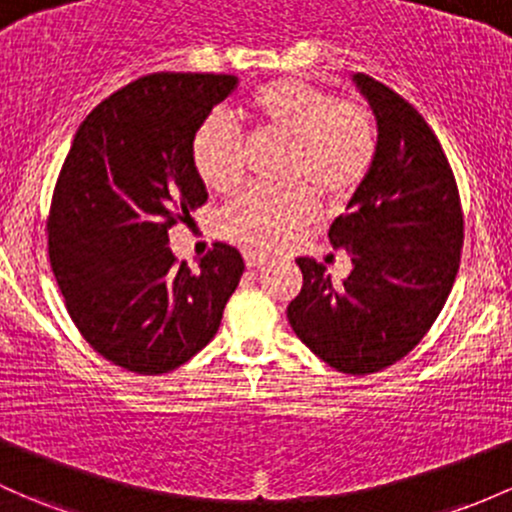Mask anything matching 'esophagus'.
<instances>
[{"instance_id": "obj_1", "label": "esophagus", "mask_w": 512, "mask_h": 512, "mask_svg": "<svg viewBox=\"0 0 512 512\" xmlns=\"http://www.w3.org/2000/svg\"><path fill=\"white\" fill-rule=\"evenodd\" d=\"M242 260H245V267H247V270H260V267L265 265V262H267V257H265V255H260V252L247 250V252H242Z\"/></svg>"}]
</instances>
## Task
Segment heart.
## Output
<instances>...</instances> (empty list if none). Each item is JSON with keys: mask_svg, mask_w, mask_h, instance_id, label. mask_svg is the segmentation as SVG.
Wrapping results in <instances>:
<instances>
[{"mask_svg": "<svg viewBox=\"0 0 512 512\" xmlns=\"http://www.w3.org/2000/svg\"><path fill=\"white\" fill-rule=\"evenodd\" d=\"M245 117L260 139L287 144L284 193L250 191L225 211L223 228L245 245L274 247L294 240L314 218V201H348L368 176L378 152V127L368 107L338 100L306 80H274L252 93ZM191 159L198 179L215 193H228L242 181L245 144L223 115L196 129Z\"/></svg>", "mask_w": 512, "mask_h": 512, "instance_id": "1", "label": "heart"}]
</instances>
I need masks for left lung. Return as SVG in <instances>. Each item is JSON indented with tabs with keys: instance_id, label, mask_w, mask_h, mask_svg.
Wrapping results in <instances>:
<instances>
[{
	"instance_id": "left-lung-1",
	"label": "left lung",
	"mask_w": 512,
	"mask_h": 512,
	"mask_svg": "<svg viewBox=\"0 0 512 512\" xmlns=\"http://www.w3.org/2000/svg\"><path fill=\"white\" fill-rule=\"evenodd\" d=\"M353 83L378 120L373 166L328 230L353 270L333 284L324 265L299 257L304 284L287 319L338 373L368 375L405 358L437 321L459 272L464 218L424 117L370 75L355 73Z\"/></svg>"
}]
</instances>
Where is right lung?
Here are the masks:
<instances>
[{"label":"right lung","instance_id":"obj_1","mask_svg":"<svg viewBox=\"0 0 512 512\" xmlns=\"http://www.w3.org/2000/svg\"><path fill=\"white\" fill-rule=\"evenodd\" d=\"M238 85L223 73H152L102 100L75 132L48 215V257L68 314L102 358L176 370L211 343L245 262L215 242L196 270L169 228L208 201L196 129Z\"/></svg>","mask_w":512,"mask_h":512}]
</instances>
